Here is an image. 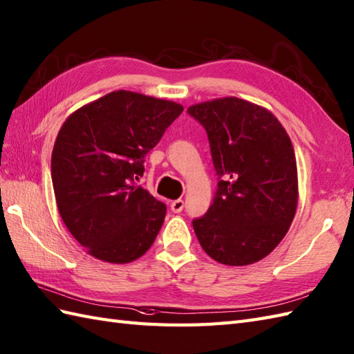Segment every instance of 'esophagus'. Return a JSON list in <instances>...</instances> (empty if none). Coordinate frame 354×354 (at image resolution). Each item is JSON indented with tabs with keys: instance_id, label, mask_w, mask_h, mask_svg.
<instances>
[{
	"instance_id": "esophagus-1",
	"label": "esophagus",
	"mask_w": 354,
	"mask_h": 354,
	"mask_svg": "<svg viewBox=\"0 0 354 354\" xmlns=\"http://www.w3.org/2000/svg\"><path fill=\"white\" fill-rule=\"evenodd\" d=\"M170 209L174 212H180L184 209V201L183 199H176L170 203Z\"/></svg>"
}]
</instances>
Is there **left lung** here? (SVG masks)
<instances>
[{
    "mask_svg": "<svg viewBox=\"0 0 354 354\" xmlns=\"http://www.w3.org/2000/svg\"><path fill=\"white\" fill-rule=\"evenodd\" d=\"M207 131L218 176L212 205L193 227L202 249L226 266L253 264L288 232L297 208L291 140L273 114L240 97L187 110Z\"/></svg>",
    "mask_w": 354,
    "mask_h": 354,
    "instance_id": "left-lung-1",
    "label": "left lung"
}]
</instances>
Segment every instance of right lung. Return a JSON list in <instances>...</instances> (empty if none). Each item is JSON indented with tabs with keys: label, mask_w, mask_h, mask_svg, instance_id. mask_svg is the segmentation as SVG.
Segmentation results:
<instances>
[{
	"label": "right lung",
	"mask_w": 354,
	"mask_h": 354,
	"mask_svg": "<svg viewBox=\"0 0 354 354\" xmlns=\"http://www.w3.org/2000/svg\"><path fill=\"white\" fill-rule=\"evenodd\" d=\"M183 111L176 102L118 90L63 123L51 158L54 194L66 227L92 257L125 264L155 241L166 205L136 180Z\"/></svg>",
	"instance_id": "add662e5"
}]
</instances>
